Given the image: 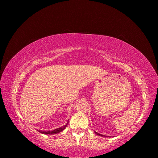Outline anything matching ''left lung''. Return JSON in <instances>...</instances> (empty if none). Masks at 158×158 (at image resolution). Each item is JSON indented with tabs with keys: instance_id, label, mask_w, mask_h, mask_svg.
Listing matches in <instances>:
<instances>
[{
	"instance_id": "obj_1",
	"label": "left lung",
	"mask_w": 158,
	"mask_h": 158,
	"mask_svg": "<svg viewBox=\"0 0 158 158\" xmlns=\"http://www.w3.org/2000/svg\"><path fill=\"white\" fill-rule=\"evenodd\" d=\"M95 133L96 134V135H99V136H103V135H101V134H99V133H98L97 132H95Z\"/></svg>"
}]
</instances>
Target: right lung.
<instances>
[{"label":"right lung","instance_id":"right-lung-1","mask_svg":"<svg viewBox=\"0 0 158 158\" xmlns=\"http://www.w3.org/2000/svg\"><path fill=\"white\" fill-rule=\"evenodd\" d=\"M69 124V121H67V123L65 125H64L63 127L58 128H55L54 130L52 131H40V130H37L40 132L42 133V134H44V135H55V134H57V133H59L60 132H62L63 131H64V129L66 127L67 125Z\"/></svg>","mask_w":158,"mask_h":158}]
</instances>
